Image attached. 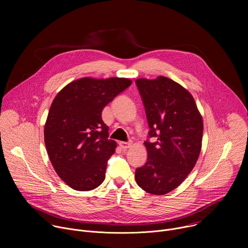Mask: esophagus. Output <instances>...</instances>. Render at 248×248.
I'll return each mask as SVG.
<instances>
[{
    "label": "esophagus",
    "mask_w": 248,
    "mask_h": 248,
    "mask_svg": "<svg viewBox=\"0 0 248 248\" xmlns=\"http://www.w3.org/2000/svg\"><path fill=\"white\" fill-rule=\"evenodd\" d=\"M120 146L123 148V149H127V148H129L130 146H131V143L130 142H124V141H121L120 142Z\"/></svg>",
    "instance_id": "esophagus-1"
}]
</instances>
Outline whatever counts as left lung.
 Instances as JSON below:
<instances>
[{"label":"left lung","instance_id":"left-lung-1","mask_svg":"<svg viewBox=\"0 0 248 248\" xmlns=\"http://www.w3.org/2000/svg\"><path fill=\"white\" fill-rule=\"evenodd\" d=\"M135 83L150 128L144 142L147 161L136 169L135 181L146 192L163 195L178 187L195 166L203 122L192 95L179 83L165 77Z\"/></svg>","mask_w":248,"mask_h":248}]
</instances>
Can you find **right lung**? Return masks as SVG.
I'll return each instance as SVG.
<instances>
[{"mask_svg":"<svg viewBox=\"0 0 248 248\" xmlns=\"http://www.w3.org/2000/svg\"><path fill=\"white\" fill-rule=\"evenodd\" d=\"M130 84L127 78H84L55 97L45 124V145L56 172L72 188L92 190L104 182L117 143L108 138L102 111Z\"/></svg>","mask_w":248,"mask_h":248,"instance_id":"add662e5","label":"right lung"}]
</instances>
